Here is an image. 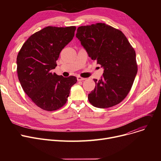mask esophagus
Instances as JSON below:
<instances>
[{"instance_id": "esophagus-1", "label": "esophagus", "mask_w": 161, "mask_h": 161, "mask_svg": "<svg viewBox=\"0 0 161 161\" xmlns=\"http://www.w3.org/2000/svg\"><path fill=\"white\" fill-rule=\"evenodd\" d=\"M77 80H78V81H83V80H86V78H82V77H81V76H78Z\"/></svg>"}]
</instances>
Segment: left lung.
<instances>
[{"instance_id": "left-lung-1", "label": "left lung", "mask_w": 161, "mask_h": 161, "mask_svg": "<svg viewBox=\"0 0 161 161\" xmlns=\"http://www.w3.org/2000/svg\"><path fill=\"white\" fill-rule=\"evenodd\" d=\"M89 57L104 68L101 79H94L88 95L95 107L107 108L121 103L131 89L138 71L136 52L124 34L103 23L79 27L76 33Z\"/></svg>"}]
</instances>
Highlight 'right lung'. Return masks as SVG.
Instances as JSON below:
<instances>
[{"mask_svg": "<svg viewBox=\"0 0 161 161\" xmlns=\"http://www.w3.org/2000/svg\"><path fill=\"white\" fill-rule=\"evenodd\" d=\"M75 26H49L34 33L17 57V72L21 86L37 106L55 111L66 103L75 76L64 78L52 70L57 66L61 50L74 36Z\"/></svg>", "mask_w": 161, "mask_h": 161, "instance_id": "add662e5", "label": "right lung"}]
</instances>
